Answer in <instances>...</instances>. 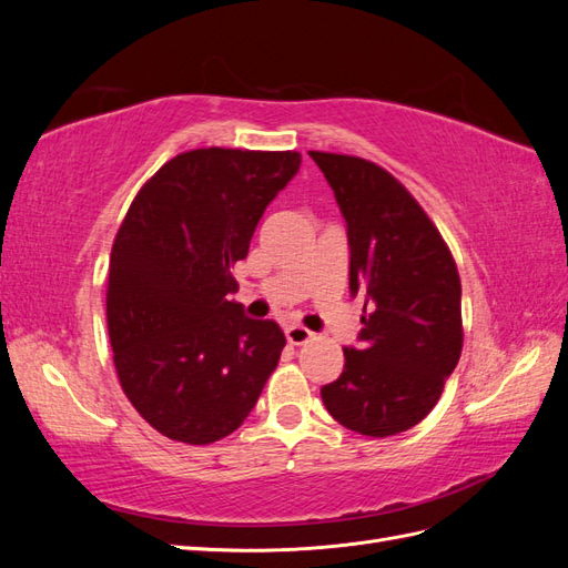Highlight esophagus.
Listing matches in <instances>:
<instances>
[{"label": "esophagus", "instance_id": "1", "mask_svg": "<svg viewBox=\"0 0 568 568\" xmlns=\"http://www.w3.org/2000/svg\"><path fill=\"white\" fill-rule=\"evenodd\" d=\"M284 334H286V341L291 343V346H303V343H307L315 336L311 329H305V326H301V324H288Z\"/></svg>", "mask_w": 568, "mask_h": 568}]
</instances>
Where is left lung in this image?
I'll return each instance as SVG.
<instances>
[{
	"label": "left lung",
	"instance_id": "8db88e82",
	"mask_svg": "<svg viewBox=\"0 0 568 568\" xmlns=\"http://www.w3.org/2000/svg\"><path fill=\"white\" fill-rule=\"evenodd\" d=\"M346 220L351 296L363 294L359 346L322 386V403L351 432L386 438L438 403L462 353V284L450 248L422 205L384 168L311 151Z\"/></svg>",
	"mask_w": 568,
	"mask_h": 568
}]
</instances>
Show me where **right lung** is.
<instances>
[{
	"label": "right lung",
	"instance_id": "add662e5",
	"mask_svg": "<svg viewBox=\"0 0 568 568\" xmlns=\"http://www.w3.org/2000/svg\"><path fill=\"white\" fill-rule=\"evenodd\" d=\"M298 151L194 149L168 161L120 225L106 320L120 386L159 434L209 445L244 424L286 346L227 296L236 261Z\"/></svg>",
	"mask_w": 568,
	"mask_h": 568
}]
</instances>
